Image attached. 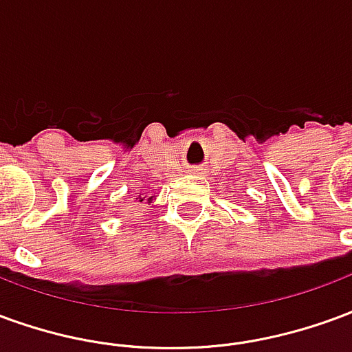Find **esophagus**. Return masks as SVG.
Returning a JSON list of instances; mask_svg holds the SVG:
<instances>
[{
    "instance_id": "1",
    "label": "esophagus",
    "mask_w": 352,
    "mask_h": 352,
    "mask_svg": "<svg viewBox=\"0 0 352 352\" xmlns=\"http://www.w3.org/2000/svg\"><path fill=\"white\" fill-rule=\"evenodd\" d=\"M188 173H192V175H194V173H196V169H188Z\"/></svg>"
}]
</instances>
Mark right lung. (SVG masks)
I'll return each instance as SVG.
<instances>
[{
    "label": "right lung",
    "instance_id": "1",
    "mask_svg": "<svg viewBox=\"0 0 352 352\" xmlns=\"http://www.w3.org/2000/svg\"><path fill=\"white\" fill-rule=\"evenodd\" d=\"M154 199H156L154 196H143V194H139L138 198H135V201H139V204H148V206H151Z\"/></svg>",
    "mask_w": 352,
    "mask_h": 352
}]
</instances>
